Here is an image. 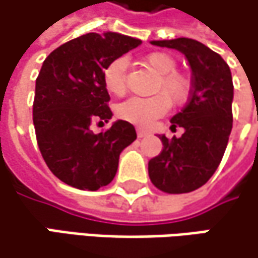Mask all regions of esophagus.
<instances>
[{"label":"esophagus","instance_id":"1","mask_svg":"<svg viewBox=\"0 0 258 258\" xmlns=\"http://www.w3.org/2000/svg\"><path fill=\"white\" fill-rule=\"evenodd\" d=\"M149 134H151V133H149L148 130H142V128L137 130V136H139L140 139H142V137H146V136H149Z\"/></svg>","mask_w":258,"mask_h":258}]
</instances>
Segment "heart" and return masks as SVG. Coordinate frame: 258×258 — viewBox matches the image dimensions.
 Wrapping results in <instances>:
<instances>
[{"instance_id":"heart-1","label":"heart","mask_w":258,"mask_h":258,"mask_svg":"<svg viewBox=\"0 0 258 258\" xmlns=\"http://www.w3.org/2000/svg\"><path fill=\"white\" fill-rule=\"evenodd\" d=\"M143 64L158 77L152 97H133L118 106L116 113L121 119L142 128L151 127L153 122L165 115L168 106L183 103L189 96V80L176 72L177 60L162 51H155L143 59ZM127 61L116 59L106 66L103 72V82L106 90L113 96H122L127 90L125 84Z\"/></svg>"}]
</instances>
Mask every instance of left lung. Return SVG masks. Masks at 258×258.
<instances>
[{
	"instance_id": "8db88e82",
	"label": "left lung",
	"mask_w": 258,
	"mask_h": 258,
	"mask_svg": "<svg viewBox=\"0 0 258 258\" xmlns=\"http://www.w3.org/2000/svg\"><path fill=\"white\" fill-rule=\"evenodd\" d=\"M184 54L192 69L187 105L171 118L181 137L159 136L164 149L148 164L153 184L167 194H187L205 184L220 164L232 131L233 82L220 54L190 38L151 41Z\"/></svg>"
}]
</instances>
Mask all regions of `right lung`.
I'll return each mask as SVG.
<instances>
[{"mask_svg": "<svg viewBox=\"0 0 258 258\" xmlns=\"http://www.w3.org/2000/svg\"><path fill=\"white\" fill-rule=\"evenodd\" d=\"M140 42L118 32H91L68 41L44 60L35 82L34 127L45 164L63 183L81 190L109 184L121 152L136 140L134 127L122 119L99 134L90 127L112 118L106 66Z\"/></svg>", "mask_w": 258, "mask_h": 258, "instance_id": "right-lung-1", "label": "right lung"}]
</instances>
